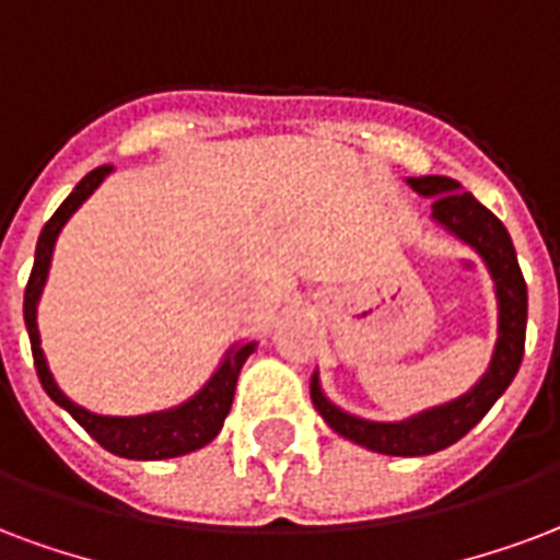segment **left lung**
Masks as SVG:
<instances>
[{
	"instance_id": "left-lung-1",
	"label": "left lung",
	"mask_w": 560,
	"mask_h": 560,
	"mask_svg": "<svg viewBox=\"0 0 560 560\" xmlns=\"http://www.w3.org/2000/svg\"><path fill=\"white\" fill-rule=\"evenodd\" d=\"M412 192L421 198H433L430 219L451 237H457L483 260L490 272L492 291H495V308H499V326H495V347H492L490 364L478 383L459 397L439 404V407L421 409L416 416L400 421H371V418L353 416L338 404H332L320 385V371L312 374V404L320 412L323 421L338 433L376 454L388 457H424L448 448L457 439L469 433L490 407L504 395V388L513 383L520 371L525 350V320H528V291H525L523 269L513 252L511 234L480 205L471 192H463V186L451 177H407Z\"/></svg>"
}]
</instances>
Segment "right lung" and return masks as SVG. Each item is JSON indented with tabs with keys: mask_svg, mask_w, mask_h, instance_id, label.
<instances>
[{
	"mask_svg": "<svg viewBox=\"0 0 560 560\" xmlns=\"http://www.w3.org/2000/svg\"><path fill=\"white\" fill-rule=\"evenodd\" d=\"M109 175L112 165H101V168H94V172L82 177L80 184L73 186V192L61 201L59 210L52 213V219L44 225L40 237H37L35 267H32V276H28L26 300H23V317H26L28 341H32V355H35L37 380L44 385V392L65 412L77 418V424L91 439H97L103 448L112 451V454L127 459L184 457L189 451L205 448L207 442H213L219 436V430L225 424V416L231 412V404H234V388H237L240 371H243L248 355L255 353L258 341L231 343L225 355H222V362L217 364V371L210 374V380L198 388L196 395L186 397L184 404H177V407L160 409V412H144V416H97V412L80 407L77 400H70L61 392L56 376L49 371L47 355L40 350L37 302H40V293H44V284H47L56 240H59L61 228L68 225V219L94 196V189Z\"/></svg>",
	"mask_w": 560,
	"mask_h": 560,
	"instance_id": "right-lung-1",
	"label": "right lung"
}]
</instances>
